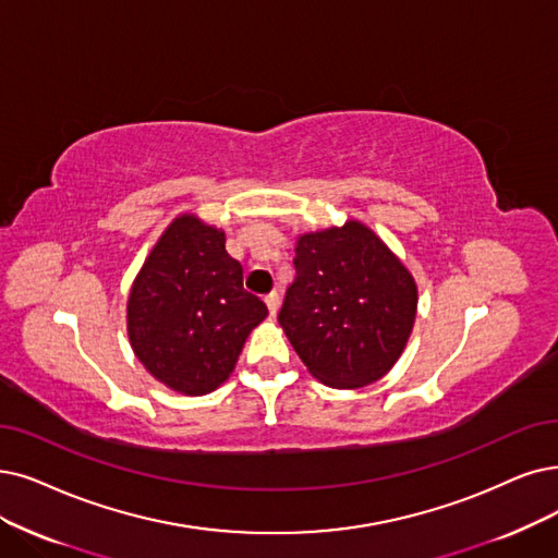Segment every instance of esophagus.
Here are the masks:
<instances>
[{
	"label": "esophagus",
	"instance_id": "1",
	"mask_svg": "<svg viewBox=\"0 0 558 558\" xmlns=\"http://www.w3.org/2000/svg\"><path fill=\"white\" fill-rule=\"evenodd\" d=\"M265 304H267V308H270V316H277V311H279V293L277 291L267 293L265 295Z\"/></svg>",
	"mask_w": 558,
	"mask_h": 558
}]
</instances>
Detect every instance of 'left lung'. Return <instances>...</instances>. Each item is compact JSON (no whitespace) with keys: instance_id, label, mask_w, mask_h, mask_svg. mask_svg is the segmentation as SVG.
Wrapping results in <instances>:
<instances>
[{"instance_id":"1","label":"left lung","mask_w":558,"mask_h":558,"mask_svg":"<svg viewBox=\"0 0 558 558\" xmlns=\"http://www.w3.org/2000/svg\"><path fill=\"white\" fill-rule=\"evenodd\" d=\"M293 265L279 323L311 375L333 389L380 380L416 316L405 265L360 221L302 235Z\"/></svg>"}]
</instances>
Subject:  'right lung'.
Wrapping results in <instances>:
<instances>
[{
	"mask_svg": "<svg viewBox=\"0 0 558 558\" xmlns=\"http://www.w3.org/2000/svg\"><path fill=\"white\" fill-rule=\"evenodd\" d=\"M267 306L244 291L227 238L192 215L178 217L146 258L128 300L130 343L167 387L202 396L231 375Z\"/></svg>",
	"mask_w": 558,
	"mask_h": 558,
	"instance_id": "obj_1",
	"label": "right lung"
}]
</instances>
